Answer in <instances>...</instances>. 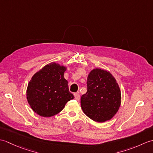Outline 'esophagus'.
<instances>
[{
    "label": "esophagus",
    "instance_id": "esophagus-1",
    "mask_svg": "<svg viewBox=\"0 0 153 153\" xmlns=\"http://www.w3.org/2000/svg\"><path fill=\"white\" fill-rule=\"evenodd\" d=\"M74 97H75V99H76L77 100H79L80 99V95L79 93H74Z\"/></svg>",
    "mask_w": 153,
    "mask_h": 153
}]
</instances>
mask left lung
<instances>
[{"instance_id": "left-lung-1", "label": "left lung", "mask_w": 153, "mask_h": 153, "mask_svg": "<svg viewBox=\"0 0 153 153\" xmlns=\"http://www.w3.org/2000/svg\"><path fill=\"white\" fill-rule=\"evenodd\" d=\"M87 91L81 97V106L89 118L97 122L111 119L120 108L121 91L109 71L93 70L87 77Z\"/></svg>"}]
</instances>
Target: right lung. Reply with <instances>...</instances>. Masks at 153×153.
Here are the masks:
<instances>
[{
    "label": "right lung",
    "instance_id": "add662e5",
    "mask_svg": "<svg viewBox=\"0 0 153 153\" xmlns=\"http://www.w3.org/2000/svg\"><path fill=\"white\" fill-rule=\"evenodd\" d=\"M66 70L60 64L51 63L32 77L27 85V99L37 114L43 117L57 114L68 101L74 99L64 77Z\"/></svg>",
    "mask_w": 153,
    "mask_h": 153
}]
</instances>
